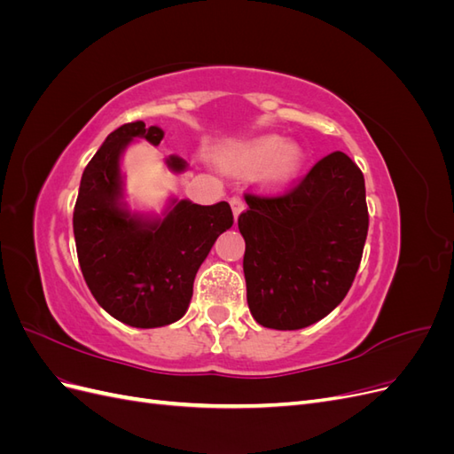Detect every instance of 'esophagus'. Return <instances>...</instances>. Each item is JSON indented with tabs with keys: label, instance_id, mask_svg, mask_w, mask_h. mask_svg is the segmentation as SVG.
I'll use <instances>...</instances> for the list:
<instances>
[{
	"label": "esophagus",
	"instance_id": "esophagus-1",
	"mask_svg": "<svg viewBox=\"0 0 454 454\" xmlns=\"http://www.w3.org/2000/svg\"><path fill=\"white\" fill-rule=\"evenodd\" d=\"M231 208H232V214H235V217L240 215V212L244 210V200L240 197H232L231 200Z\"/></svg>",
	"mask_w": 454,
	"mask_h": 454
}]
</instances>
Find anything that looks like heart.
I'll list each match as a JSON object with an SVG mask.
<instances>
[{
	"label": "heart",
	"mask_w": 454,
	"mask_h": 454,
	"mask_svg": "<svg viewBox=\"0 0 454 454\" xmlns=\"http://www.w3.org/2000/svg\"><path fill=\"white\" fill-rule=\"evenodd\" d=\"M301 149L294 144H282L277 136L254 140L225 157V167L237 172H255L265 168V180L270 185L290 182L301 167Z\"/></svg>",
	"instance_id": "1"
}]
</instances>
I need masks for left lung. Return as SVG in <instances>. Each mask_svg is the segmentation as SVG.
I'll return each instance as SVG.
<instances>
[{
  "label": "left lung",
  "mask_w": 454,
  "mask_h": 454,
  "mask_svg": "<svg viewBox=\"0 0 454 454\" xmlns=\"http://www.w3.org/2000/svg\"><path fill=\"white\" fill-rule=\"evenodd\" d=\"M239 229L250 312L270 329L322 320L358 272L369 214L364 174L333 151L277 195L246 193Z\"/></svg>",
  "instance_id": "obj_1"
}]
</instances>
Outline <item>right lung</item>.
Returning <instances> with one entry per match:
<instances>
[{
	"instance_id": "1",
	"label": "right lung",
	"mask_w": 454,
	"mask_h": 454,
	"mask_svg": "<svg viewBox=\"0 0 454 454\" xmlns=\"http://www.w3.org/2000/svg\"><path fill=\"white\" fill-rule=\"evenodd\" d=\"M164 132L132 121L107 136L81 177L74 235L83 278L98 305L132 327H160L185 314L202 261L232 227L227 202L180 200L164 219L142 222L121 208V151L132 138L159 145ZM184 170L177 157L168 160Z\"/></svg>"
}]
</instances>
